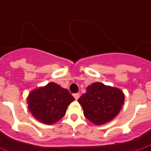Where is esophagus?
<instances>
[{
	"label": "esophagus",
	"instance_id": "esophagus-1",
	"mask_svg": "<svg viewBox=\"0 0 151 151\" xmlns=\"http://www.w3.org/2000/svg\"><path fill=\"white\" fill-rule=\"evenodd\" d=\"M73 97H74V98H75L76 100H78L79 98V97H80V93H74V94H73Z\"/></svg>",
	"mask_w": 151,
	"mask_h": 151
}]
</instances>
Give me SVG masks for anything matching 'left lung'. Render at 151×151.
Masks as SVG:
<instances>
[{
    "instance_id": "1",
    "label": "left lung",
    "mask_w": 151,
    "mask_h": 151,
    "mask_svg": "<svg viewBox=\"0 0 151 151\" xmlns=\"http://www.w3.org/2000/svg\"><path fill=\"white\" fill-rule=\"evenodd\" d=\"M124 98L121 90L95 82L87 87L86 93L78 101L88 120L95 125H103L118 115L124 103Z\"/></svg>"
}]
</instances>
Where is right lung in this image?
Masks as SVG:
<instances>
[{
  "label": "right lung",
  "mask_w": 151,
  "mask_h": 151,
  "mask_svg": "<svg viewBox=\"0 0 151 151\" xmlns=\"http://www.w3.org/2000/svg\"><path fill=\"white\" fill-rule=\"evenodd\" d=\"M75 98L70 92L54 82L33 90L28 97V107L41 122L53 124L65 114L67 107Z\"/></svg>",
  "instance_id": "obj_1"
}]
</instances>
